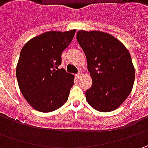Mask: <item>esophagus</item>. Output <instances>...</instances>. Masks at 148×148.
I'll use <instances>...</instances> for the list:
<instances>
[{
  "instance_id": "34e87169",
  "label": "esophagus",
  "mask_w": 148,
  "mask_h": 148,
  "mask_svg": "<svg viewBox=\"0 0 148 148\" xmlns=\"http://www.w3.org/2000/svg\"><path fill=\"white\" fill-rule=\"evenodd\" d=\"M76 77H77V78H78V79H80L81 77H82V71H79L77 75H76Z\"/></svg>"
}]
</instances>
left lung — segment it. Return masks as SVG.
Listing matches in <instances>:
<instances>
[{
  "instance_id": "8db88e82",
  "label": "left lung",
  "mask_w": 148,
  "mask_h": 148,
  "mask_svg": "<svg viewBox=\"0 0 148 148\" xmlns=\"http://www.w3.org/2000/svg\"><path fill=\"white\" fill-rule=\"evenodd\" d=\"M77 39L92 79V86L86 92L88 104L100 112L116 110L134 86L135 70L128 49L105 32L79 30Z\"/></svg>"
}]
</instances>
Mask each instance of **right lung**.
<instances>
[{
  "label": "right lung",
  "mask_w": 148,
  "mask_h": 148,
  "mask_svg": "<svg viewBox=\"0 0 148 148\" xmlns=\"http://www.w3.org/2000/svg\"><path fill=\"white\" fill-rule=\"evenodd\" d=\"M76 29L49 31L29 40L20 51L16 78L20 91L34 110L49 113L67 101L74 76L58 66Z\"/></svg>",
  "instance_id": "add662e5"
}]
</instances>
